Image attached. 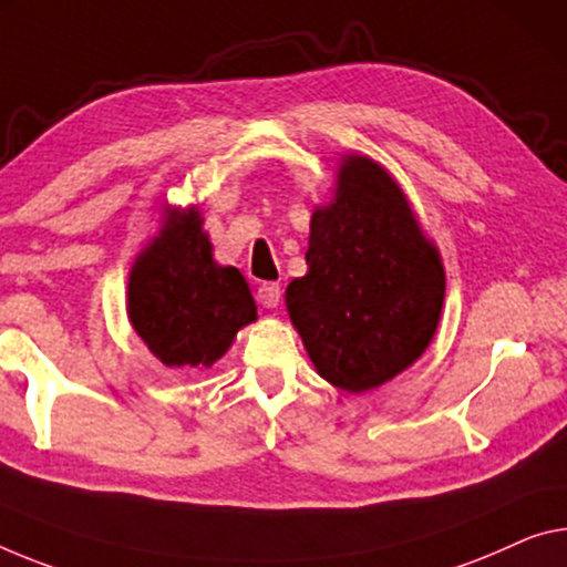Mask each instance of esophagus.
Wrapping results in <instances>:
<instances>
[{
    "label": "esophagus",
    "mask_w": 567,
    "mask_h": 567,
    "mask_svg": "<svg viewBox=\"0 0 567 567\" xmlns=\"http://www.w3.org/2000/svg\"><path fill=\"white\" fill-rule=\"evenodd\" d=\"M256 299L264 303L266 309H276L278 301H281V286L274 284V281H264V284L258 286Z\"/></svg>",
    "instance_id": "34e87169"
}]
</instances>
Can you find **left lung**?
<instances>
[{"label": "left lung", "instance_id": "obj_1", "mask_svg": "<svg viewBox=\"0 0 567 567\" xmlns=\"http://www.w3.org/2000/svg\"><path fill=\"white\" fill-rule=\"evenodd\" d=\"M307 264L286 303L321 378L364 393L423 354L446 278L439 250L380 164L347 156L334 203L311 215Z\"/></svg>", "mask_w": 567, "mask_h": 567}]
</instances>
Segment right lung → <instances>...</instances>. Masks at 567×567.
Here are the masks:
<instances>
[{
    "label": "right lung",
    "mask_w": 567,
    "mask_h": 567,
    "mask_svg": "<svg viewBox=\"0 0 567 567\" xmlns=\"http://www.w3.org/2000/svg\"><path fill=\"white\" fill-rule=\"evenodd\" d=\"M128 319L167 368H210L256 301L238 268L217 266L195 210L172 215L128 276Z\"/></svg>",
    "instance_id": "add662e5"
}]
</instances>
